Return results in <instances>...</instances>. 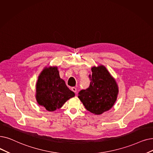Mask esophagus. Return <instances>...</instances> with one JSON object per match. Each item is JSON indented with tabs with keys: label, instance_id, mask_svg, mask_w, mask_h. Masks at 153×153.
I'll use <instances>...</instances> for the list:
<instances>
[{
	"label": "esophagus",
	"instance_id": "34e87169",
	"mask_svg": "<svg viewBox=\"0 0 153 153\" xmlns=\"http://www.w3.org/2000/svg\"><path fill=\"white\" fill-rule=\"evenodd\" d=\"M71 90L74 92H75V93H76L77 92V89L75 88V87H72V88H71Z\"/></svg>",
	"mask_w": 153,
	"mask_h": 153
}]
</instances>
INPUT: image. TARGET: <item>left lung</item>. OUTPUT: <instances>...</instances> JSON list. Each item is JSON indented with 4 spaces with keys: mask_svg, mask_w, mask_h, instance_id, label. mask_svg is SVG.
Masks as SVG:
<instances>
[{
    "mask_svg": "<svg viewBox=\"0 0 153 153\" xmlns=\"http://www.w3.org/2000/svg\"><path fill=\"white\" fill-rule=\"evenodd\" d=\"M89 88L81 90L78 97L85 109L94 114L109 110L116 102L118 87L115 79L103 65L93 67Z\"/></svg>",
    "mask_w": 153,
    "mask_h": 153,
    "instance_id": "obj_1",
    "label": "left lung"
}]
</instances>
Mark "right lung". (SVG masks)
Returning <instances> with one entry per match:
<instances>
[{
  "mask_svg": "<svg viewBox=\"0 0 153 153\" xmlns=\"http://www.w3.org/2000/svg\"><path fill=\"white\" fill-rule=\"evenodd\" d=\"M75 94L59 76L57 67L44 69L39 76L36 84V99L46 110L54 111Z\"/></svg>",
  "mask_w": 153,
  "mask_h": 153,
  "instance_id": "1",
  "label": "right lung"
}]
</instances>
